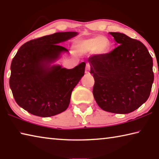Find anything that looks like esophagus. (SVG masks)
I'll return each instance as SVG.
<instances>
[{
  "mask_svg": "<svg viewBox=\"0 0 159 159\" xmlns=\"http://www.w3.org/2000/svg\"><path fill=\"white\" fill-rule=\"evenodd\" d=\"M90 66L89 64H86V67H85V74H90Z\"/></svg>",
  "mask_w": 159,
  "mask_h": 159,
  "instance_id": "34e87169",
  "label": "esophagus"
}]
</instances>
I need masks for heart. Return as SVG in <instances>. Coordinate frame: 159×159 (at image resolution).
I'll return each mask as SVG.
<instances>
[{"mask_svg": "<svg viewBox=\"0 0 159 159\" xmlns=\"http://www.w3.org/2000/svg\"><path fill=\"white\" fill-rule=\"evenodd\" d=\"M109 41L102 36L83 40L79 42L76 46L78 52L80 54L97 52H104L109 49Z\"/></svg>", "mask_w": 159, "mask_h": 159, "instance_id": "1", "label": "heart"}]
</instances>
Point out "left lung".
<instances>
[{"instance_id": "8db88e82", "label": "left lung", "mask_w": 159, "mask_h": 159, "mask_svg": "<svg viewBox=\"0 0 159 159\" xmlns=\"http://www.w3.org/2000/svg\"><path fill=\"white\" fill-rule=\"evenodd\" d=\"M109 34L118 46L88 59L95 79L93 96L104 111L128 114L149 98L154 82L153 60L142 42L119 32Z\"/></svg>"}]
</instances>
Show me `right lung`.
I'll use <instances>...</instances> for the list:
<instances>
[{
  "label": "right lung",
  "instance_id": "1",
  "mask_svg": "<svg viewBox=\"0 0 159 159\" xmlns=\"http://www.w3.org/2000/svg\"><path fill=\"white\" fill-rule=\"evenodd\" d=\"M79 34L67 31L45 36L23 44L12 59L10 87L17 104L30 114L50 117L68 108L72 90L85 72V63L74 68L55 64L69 50L61 46Z\"/></svg>",
  "mask_w": 159,
  "mask_h": 159
}]
</instances>
